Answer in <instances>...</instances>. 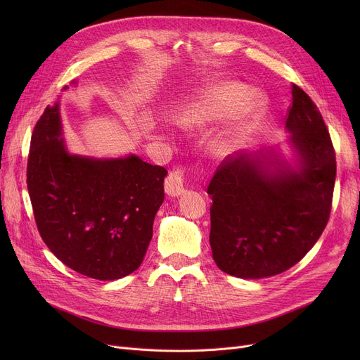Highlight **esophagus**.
<instances>
[{
    "label": "esophagus",
    "instance_id": "1",
    "mask_svg": "<svg viewBox=\"0 0 360 360\" xmlns=\"http://www.w3.org/2000/svg\"><path fill=\"white\" fill-rule=\"evenodd\" d=\"M165 191L170 197H179L185 193V176L182 169H175L166 176Z\"/></svg>",
    "mask_w": 360,
    "mask_h": 360
}]
</instances>
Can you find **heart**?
<instances>
[{"label":"heart","mask_w":360,"mask_h":360,"mask_svg":"<svg viewBox=\"0 0 360 360\" xmlns=\"http://www.w3.org/2000/svg\"><path fill=\"white\" fill-rule=\"evenodd\" d=\"M266 94L251 93L240 83H221L205 90L179 113L178 121L186 129H207L231 118L233 121L213 141L212 148L219 158L235 155L247 143L255 124L267 109Z\"/></svg>","instance_id":"obj_1"}]
</instances>
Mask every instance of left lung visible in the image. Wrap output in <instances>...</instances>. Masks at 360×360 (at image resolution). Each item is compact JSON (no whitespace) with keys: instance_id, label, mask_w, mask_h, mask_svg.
I'll list each match as a JSON object with an SVG mask.
<instances>
[{"instance_id":"obj_1","label":"left lung","mask_w":360,"mask_h":360,"mask_svg":"<svg viewBox=\"0 0 360 360\" xmlns=\"http://www.w3.org/2000/svg\"><path fill=\"white\" fill-rule=\"evenodd\" d=\"M295 165L274 148L228 156L207 188L210 247L217 267L264 278L293 267L324 232L335 182V153L316 105L292 86L286 117Z\"/></svg>"}]
</instances>
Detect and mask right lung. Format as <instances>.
<instances>
[{"label":"right lung","mask_w":360,"mask_h":360,"mask_svg":"<svg viewBox=\"0 0 360 360\" xmlns=\"http://www.w3.org/2000/svg\"><path fill=\"white\" fill-rule=\"evenodd\" d=\"M61 136L60 102H55L36 122L27 159L37 231L71 270L96 280L122 278L143 262L165 200L167 170L136 155H71Z\"/></svg>","instance_id":"obj_1"}]
</instances>
